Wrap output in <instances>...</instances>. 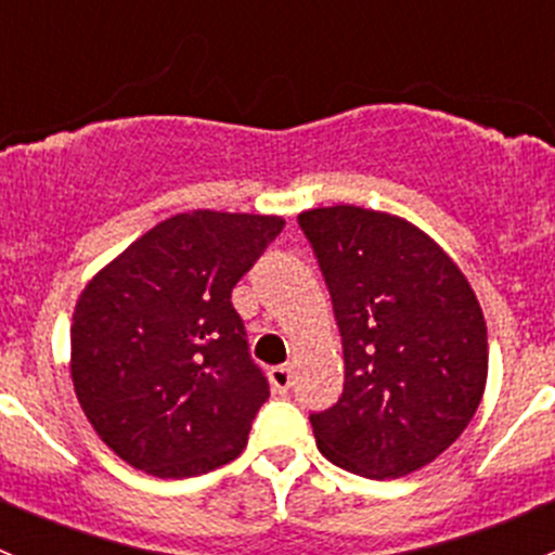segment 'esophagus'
<instances>
[{
  "label": "esophagus",
  "mask_w": 555,
  "mask_h": 555,
  "mask_svg": "<svg viewBox=\"0 0 555 555\" xmlns=\"http://www.w3.org/2000/svg\"><path fill=\"white\" fill-rule=\"evenodd\" d=\"M268 376H271V386L279 391V395L289 391V386H293V371H289L287 365L273 367V371L268 373Z\"/></svg>",
  "instance_id": "obj_1"
}]
</instances>
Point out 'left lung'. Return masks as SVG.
Returning <instances> with one entry per match:
<instances>
[{
  "instance_id": "obj_1",
  "label": "left lung",
  "mask_w": 555,
  "mask_h": 555,
  "mask_svg": "<svg viewBox=\"0 0 555 555\" xmlns=\"http://www.w3.org/2000/svg\"><path fill=\"white\" fill-rule=\"evenodd\" d=\"M333 298L346 382L311 413L319 451L362 478L416 473L469 424L489 376L486 319L456 262L408 220L362 206L298 215Z\"/></svg>"
}]
</instances>
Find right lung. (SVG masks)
I'll use <instances>...</instances> for the list:
<instances>
[{"label":"right lung","mask_w":555,"mask_h":555,"mask_svg":"<svg viewBox=\"0 0 555 555\" xmlns=\"http://www.w3.org/2000/svg\"><path fill=\"white\" fill-rule=\"evenodd\" d=\"M282 228L276 215H173L86 284L72 317V384L122 462L193 478L244 451L271 391L231 293Z\"/></svg>","instance_id":"add662e5"}]
</instances>
